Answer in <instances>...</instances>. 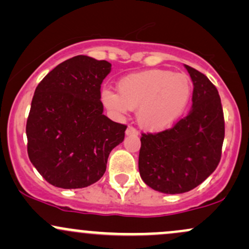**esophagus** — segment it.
I'll use <instances>...</instances> for the list:
<instances>
[{
  "label": "esophagus",
  "mask_w": 249,
  "mask_h": 249,
  "mask_svg": "<svg viewBox=\"0 0 249 249\" xmlns=\"http://www.w3.org/2000/svg\"><path fill=\"white\" fill-rule=\"evenodd\" d=\"M126 134L127 136H138V131H137L133 126H128L126 128Z\"/></svg>",
  "instance_id": "1"
}]
</instances>
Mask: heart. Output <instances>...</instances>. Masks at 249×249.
<instances>
[{
    "label": "heart",
    "instance_id": "1",
    "mask_svg": "<svg viewBox=\"0 0 249 249\" xmlns=\"http://www.w3.org/2000/svg\"><path fill=\"white\" fill-rule=\"evenodd\" d=\"M118 93L102 91V101L117 117L137 108V122L147 131L172 127L186 112L193 88L190 77L171 70L152 69L131 73L118 83Z\"/></svg>",
    "mask_w": 249,
    "mask_h": 249
}]
</instances>
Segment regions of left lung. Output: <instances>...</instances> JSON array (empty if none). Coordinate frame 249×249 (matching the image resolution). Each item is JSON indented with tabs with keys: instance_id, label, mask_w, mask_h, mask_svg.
Masks as SVG:
<instances>
[{
	"instance_id": "1",
	"label": "left lung",
	"mask_w": 249,
	"mask_h": 249,
	"mask_svg": "<svg viewBox=\"0 0 249 249\" xmlns=\"http://www.w3.org/2000/svg\"><path fill=\"white\" fill-rule=\"evenodd\" d=\"M193 82L192 107L171 128L142 133L138 167L153 190L188 192L214 172L221 159L225 119L215 85L204 73L185 65Z\"/></svg>"
}]
</instances>
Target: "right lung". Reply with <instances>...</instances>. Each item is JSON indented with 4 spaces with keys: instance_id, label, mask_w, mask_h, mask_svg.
I'll use <instances>...</instances> for the list:
<instances>
[{
    "instance_id": "1",
    "label": "right lung",
    "mask_w": 249,
    "mask_h": 249,
    "mask_svg": "<svg viewBox=\"0 0 249 249\" xmlns=\"http://www.w3.org/2000/svg\"><path fill=\"white\" fill-rule=\"evenodd\" d=\"M107 61L78 55L39 82L27 121L28 156L48 182L83 188L105 173L108 154L124 141L126 125L103 115L101 85Z\"/></svg>"
}]
</instances>
